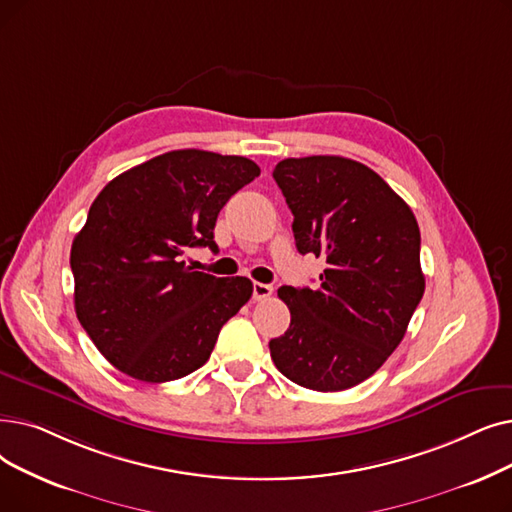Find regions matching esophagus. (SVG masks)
<instances>
[{
	"label": "esophagus",
	"instance_id": "obj_1",
	"mask_svg": "<svg viewBox=\"0 0 512 512\" xmlns=\"http://www.w3.org/2000/svg\"><path fill=\"white\" fill-rule=\"evenodd\" d=\"M274 295V286L272 284H263V282H253V299L263 301Z\"/></svg>",
	"mask_w": 512,
	"mask_h": 512
}]
</instances>
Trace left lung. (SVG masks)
<instances>
[{
	"instance_id": "8db88e82",
	"label": "left lung",
	"mask_w": 512,
	"mask_h": 512,
	"mask_svg": "<svg viewBox=\"0 0 512 512\" xmlns=\"http://www.w3.org/2000/svg\"><path fill=\"white\" fill-rule=\"evenodd\" d=\"M274 180L301 255L326 259L320 286H282L291 326L270 341L276 368L314 391H343L402 343L425 293L412 209L379 173L343 157L284 159Z\"/></svg>"
}]
</instances>
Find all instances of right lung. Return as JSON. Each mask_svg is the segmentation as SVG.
Wrapping results in <instances>:
<instances>
[{
	"mask_svg": "<svg viewBox=\"0 0 512 512\" xmlns=\"http://www.w3.org/2000/svg\"><path fill=\"white\" fill-rule=\"evenodd\" d=\"M259 173L244 157L171 150L117 175L96 196L71 247L75 311L117 370L167 383L209 360L253 282L192 272L184 255L217 251L221 207Z\"/></svg>",
	"mask_w": 512,
	"mask_h": 512,
	"instance_id": "add662e5",
	"label": "right lung"
}]
</instances>
